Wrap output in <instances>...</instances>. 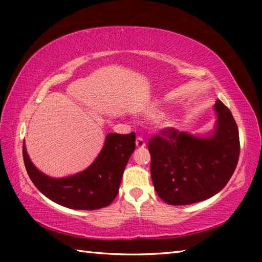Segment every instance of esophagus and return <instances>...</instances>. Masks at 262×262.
Instances as JSON below:
<instances>
[{
  "label": "esophagus",
  "instance_id": "obj_1",
  "mask_svg": "<svg viewBox=\"0 0 262 262\" xmlns=\"http://www.w3.org/2000/svg\"><path fill=\"white\" fill-rule=\"evenodd\" d=\"M136 147L137 148H144L145 147V141H144L143 137H141V136L137 137V139H136Z\"/></svg>",
  "mask_w": 262,
  "mask_h": 262
}]
</instances>
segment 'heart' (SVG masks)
<instances>
[{"mask_svg":"<svg viewBox=\"0 0 262 262\" xmlns=\"http://www.w3.org/2000/svg\"><path fill=\"white\" fill-rule=\"evenodd\" d=\"M144 114H145V117L149 118V119H158V118L162 117L163 113L159 110H149ZM165 125L168 126V122H165Z\"/></svg>","mask_w":262,"mask_h":262,"instance_id":"obj_1","label":"heart"}]
</instances>
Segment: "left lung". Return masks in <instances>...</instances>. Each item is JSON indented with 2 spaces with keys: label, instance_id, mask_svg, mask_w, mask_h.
Segmentation results:
<instances>
[{
  "label": "left lung",
  "instance_id": "8db88e82",
  "mask_svg": "<svg viewBox=\"0 0 262 262\" xmlns=\"http://www.w3.org/2000/svg\"><path fill=\"white\" fill-rule=\"evenodd\" d=\"M214 108L215 128L208 135L167 128L149 142L152 183L167 205H192L214 196L236 170L241 152L237 123L220 99Z\"/></svg>",
  "mask_w": 262,
  "mask_h": 262
}]
</instances>
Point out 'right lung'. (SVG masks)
I'll use <instances>...</instances> for the list:
<instances>
[{"instance_id": "1", "label": "right lung", "mask_w": 262, "mask_h": 262, "mask_svg": "<svg viewBox=\"0 0 262 262\" xmlns=\"http://www.w3.org/2000/svg\"><path fill=\"white\" fill-rule=\"evenodd\" d=\"M135 150V133L106 135L103 149L90 166L76 174L52 178L39 171L23 144L24 164L35 187L57 205L77 210L110 206L117 196L122 173Z\"/></svg>"}]
</instances>
